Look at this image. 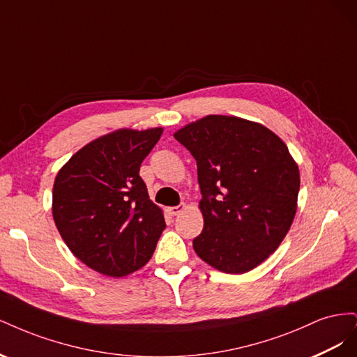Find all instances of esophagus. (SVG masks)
<instances>
[{
    "label": "esophagus",
    "instance_id": "1",
    "mask_svg": "<svg viewBox=\"0 0 357 357\" xmlns=\"http://www.w3.org/2000/svg\"><path fill=\"white\" fill-rule=\"evenodd\" d=\"M186 208H188V205H186L185 202H181L180 205H177V207H169L168 211H169V214H172V215H177V214H180L183 210H186Z\"/></svg>",
    "mask_w": 357,
    "mask_h": 357
}]
</instances>
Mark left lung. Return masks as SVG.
Masks as SVG:
<instances>
[{"label":"left lung","mask_w":357,"mask_h":357,"mask_svg":"<svg viewBox=\"0 0 357 357\" xmlns=\"http://www.w3.org/2000/svg\"><path fill=\"white\" fill-rule=\"evenodd\" d=\"M197 160L204 229L193 250L226 274H244L277 250L295 219L299 169L271 129L210 114L174 134Z\"/></svg>","instance_id":"8db88e82"}]
</instances>
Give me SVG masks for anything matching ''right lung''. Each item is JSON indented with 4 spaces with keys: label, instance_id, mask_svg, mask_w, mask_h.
I'll list each match as a JSON object with an SVG mask.
<instances>
[{
    "label": "right lung",
    "instance_id": "1",
    "mask_svg": "<svg viewBox=\"0 0 357 357\" xmlns=\"http://www.w3.org/2000/svg\"><path fill=\"white\" fill-rule=\"evenodd\" d=\"M162 128L117 129L74 153L53 183L52 214L71 253L93 271L123 277L144 266L165 229L139 167Z\"/></svg>",
    "mask_w": 357,
    "mask_h": 357
}]
</instances>
